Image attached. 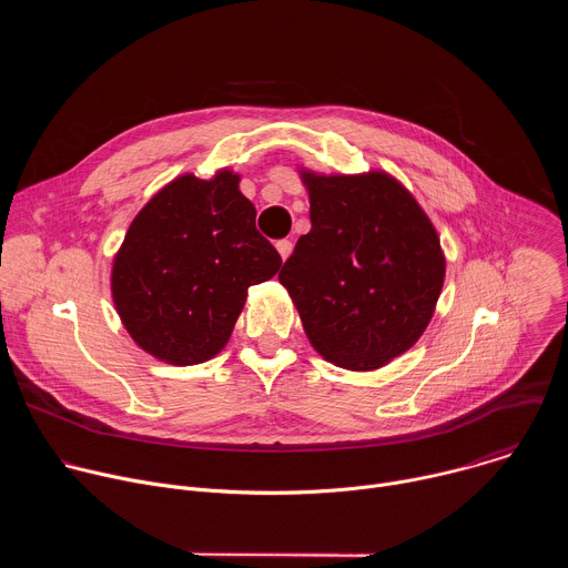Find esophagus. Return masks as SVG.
I'll use <instances>...</instances> for the list:
<instances>
[{
	"label": "esophagus",
	"mask_w": 568,
	"mask_h": 568,
	"mask_svg": "<svg viewBox=\"0 0 568 568\" xmlns=\"http://www.w3.org/2000/svg\"><path fill=\"white\" fill-rule=\"evenodd\" d=\"M276 250H278L281 258L287 261V256L292 254V242H290V240H278V242H276Z\"/></svg>",
	"instance_id": "obj_1"
}]
</instances>
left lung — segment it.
Masks as SVG:
<instances>
[{
  "instance_id": "1",
  "label": "left lung",
  "mask_w": 568,
  "mask_h": 568,
  "mask_svg": "<svg viewBox=\"0 0 568 568\" xmlns=\"http://www.w3.org/2000/svg\"><path fill=\"white\" fill-rule=\"evenodd\" d=\"M310 233L278 281L312 348L335 366L375 371L407 353L434 316L443 283L440 237L393 175L301 171Z\"/></svg>"
}]
</instances>
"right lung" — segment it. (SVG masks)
Listing matches in <instances>:
<instances>
[{
    "label": "right lung",
    "instance_id": "add662e5",
    "mask_svg": "<svg viewBox=\"0 0 568 568\" xmlns=\"http://www.w3.org/2000/svg\"><path fill=\"white\" fill-rule=\"evenodd\" d=\"M240 175L175 178L132 220L112 263V298L148 355L193 366L215 357L245 307L247 290L281 270L256 229Z\"/></svg>",
    "mask_w": 568,
    "mask_h": 568
}]
</instances>
